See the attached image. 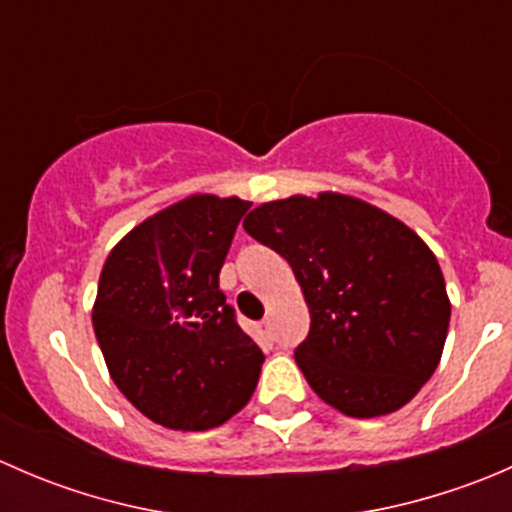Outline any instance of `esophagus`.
<instances>
[{
  "instance_id": "obj_1",
  "label": "esophagus",
  "mask_w": 512,
  "mask_h": 512,
  "mask_svg": "<svg viewBox=\"0 0 512 512\" xmlns=\"http://www.w3.org/2000/svg\"><path fill=\"white\" fill-rule=\"evenodd\" d=\"M257 332H260V339L265 344L272 342V324L270 319H262V322H257Z\"/></svg>"
}]
</instances>
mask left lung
I'll use <instances>...</instances> for the list:
<instances>
[{
	"label": "left lung",
	"mask_w": 512,
	"mask_h": 512,
	"mask_svg": "<svg viewBox=\"0 0 512 512\" xmlns=\"http://www.w3.org/2000/svg\"><path fill=\"white\" fill-rule=\"evenodd\" d=\"M242 227L285 257L302 287L312 324L294 361L314 394L352 418L409 404L451 322L431 247L394 215L332 190L257 205Z\"/></svg>",
	"instance_id": "obj_1"
}]
</instances>
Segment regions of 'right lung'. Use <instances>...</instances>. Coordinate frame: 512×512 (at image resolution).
Instances as JSON below:
<instances>
[{
	"label": "right lung",
	"instance_id": "add662e5",
	"mask_svg": "<svg viewBox=\"0 0 512 512\" xmlns=\"http://www.w3.org/2000/svg\"><path fill=\"white\" fill-rule=\"evenodd\" d=\"M250 203L188 195L108 252L94 332L121 394L165 428L208 431L250 401L265 354L235 322L220 267Z\"/></svg>",
	"mask_w": 512,
	"mask_h": 512
}]
</instances>
